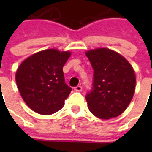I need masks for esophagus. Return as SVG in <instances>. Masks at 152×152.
Returning a JSON list of instances; mask_svg holds the SVG:
<instances>
[{"instance_id": "34e87169", "label": "esophagus", "mask_w": 152, "mask_h": 152, "mask_svg": "<svg viewBox=\"0 0 152 152\" xmlns=\"http://www.w3.org/2000/svg\"><path fill=\"white\" fill-rule=\"evenodd\" d=\"M74 91H78V92H79V91H82V87H81L80 85H78V86H76V87L74 88Z\"/></svg>"}]
</instances>
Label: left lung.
Wrapping results in <instances>:
<instances>
[{"instance_id": "left-lung-1", "label": "left lung", "mask_w": 152, "mask_h": 152, "mask_svg": "<svg viewBox=\"0 0 152 152\" xmlns=\"http://www.w3.org/2000/svg\"><path fill=\"white\" fill-rule=\"evenodd\" d=\"M85 55L94 69V87L86 96L90 111L102 119L119 116L135 91L134 68L125 57L107 48L89 50Z\"/></svg>"}]
</instances>
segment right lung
I'll return each mask as SVG.
<instances>
[{"mask_svg": "<svg viewBox=\"0 0 152 152\" xmlns=\"http://www.w3.org/2000/svg\"><path fill=\"white\" fill-rule=\"evenodd\" d=\"M69 50H40L22 61L16 72V83L23 100L34 112L50 115L64 106L72 89L65 84L62 67Z\"/></svg>", "mask_w": 152, "mask_h": 152, "instance_id": "right-lung-1", "label": "right lung"}]
</instances>
